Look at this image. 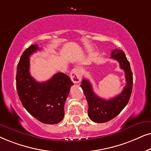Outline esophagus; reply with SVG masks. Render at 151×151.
I'll list each match as a JSON object with an SVG mask.
<instances>
[{
    "instance_id": "obj_1",
    "label": "esophagus",
    "mask_w": 151,
    "mask_h": 151,
    "mask_svg": "<svg viewBox=\"0 0 151 151\" xmlns=\"http://www.w3.org/2000/svg\"><path fill=\"white\" fill-rule=\"evenodd\" d=\"M70 78L74 83H78L81 81L82 78V73L81 70L79 68H74L70 72Z\"/></svg>"
}]
</instances>
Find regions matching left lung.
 Returning a JSON list of instances; mask_svg holds the SVG:
<instances>
[{"label": "left lung", "mask_w": 151, "mask_h": 151, "mask_svg": "<svg viewBox=\"0 0 151 151\" xmlns=\"http://www.w3.org/2000/svg\"><path fill=\"white\" fill-rule=\"evenodd\" d=\"M111 59L119 63L121 69L125 72L126 84L119 95L109 100H106L96 95L91 83L87 79H83L81 87L83 90L88 104V116L96 123H104L113 119L126 107L129 101L132 89V73L129 61L122 50H112Z\"/></svg>", "instance_id": "8db88e82"}]
</instances>
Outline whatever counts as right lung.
<instances>
[{
	"instance_id": "add662e5",
	"label": "right lung",
	"mask_w": 151,
	"mask_h": 151,
	"mask_svg": "<svg viewBox=\"0 0 151 151\" xmlns=\"http://www.w3.org/2000/svg\"><path fill=\"white\" fill-rule=\"evenodd\" d=\"M37 44L22 54L17 71V90L23 107L39 122L56 124L64 117V105L73 83L62 72L45 82H38L30 75L29 57L39 50Z\"/></svg>"
}]
</instances>
